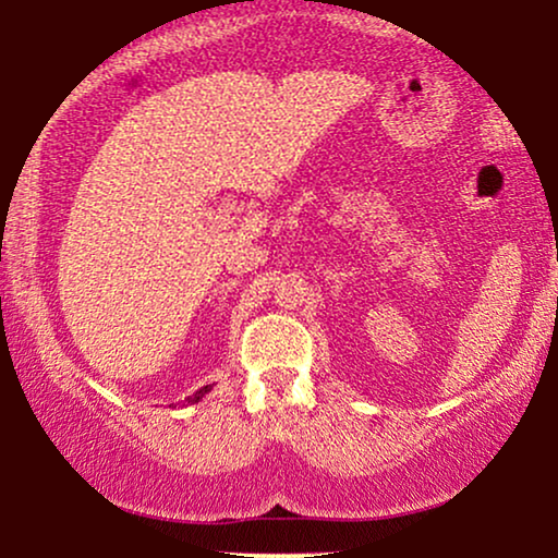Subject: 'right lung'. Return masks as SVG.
Wrapping results in <instances>:
<instances>
[{"label": "right lung", "mask_w": 558, "mask_h": 558, "mask_svg": "<svg viewBox=\"0 0 558 558\" xmlns=\"http://www.w3.org/2000/svg\"><path fill=\"white\" fill-rule=\"evenodd\" d=\"M211 385H215V383H211ZM211 385H204V388H198L194 396H189V398H185V403H198V401H202V398H204V396L209 393V390H211Z\"/></svg>", "instance_id": "right-lung-1"}]
</instances>
